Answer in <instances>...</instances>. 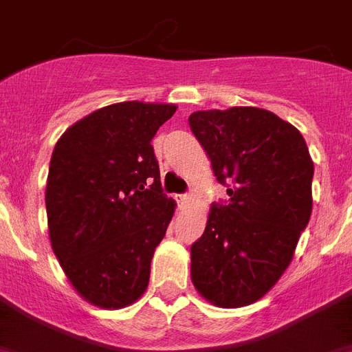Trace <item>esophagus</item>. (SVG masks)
<instances>
[{
	"label": "esophagus",
	"mask_w": 352,
	"mask_h": 352,
	"mask_svg": "<svg viewBox=\"0 0 352 352\" xmlns=\"http://www.w3.org/2000/svg\"><path fill=\"white\" fill-rule=\"evenodd\" d=\"M191 199L190 193H182V195L177 197V201H179V204H184V202H188Z\"/></svg>",
	"instance_id": "34e87169"
}]
</instances>
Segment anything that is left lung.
I'll return each instance as SVG.
<instances>
[{
    "label": "left lung",
    "mask_w": 352,
    "mask_h": 352,
    "mask_svg": "<svg viewBox=\"0 0 352 352\" xmlns=\"http://www.w3.org/2000/svg\"><path fill=\"white\" fill-rule=\"evenodd\" d=\"M188 121L230 195L211 206L191 245V282L219 307L250 305L282 276L309 222V150L293 124L262 108L201 110Z\"/></svg>",
    "instance_id": "left-lung-1"
}]
</instances>
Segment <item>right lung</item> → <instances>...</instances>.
Here are the masks:
<instances>
[{"instance_id":"add662e5","label":"right lung","mask_w":352,"mask_h":352,"mask_svg":"<svg viewBox=\"0 0 352 352\" xmlns=\"http://www.w3.org/2000/svg\"><path fill=\"white\" fill-rule=\"evenodd\" d=\"M175 104H110L68 128L47 179L52 250L90 304L119 309L146 291L175 202L162 193L151 139Z\"/></svg>"}]
</instances>
